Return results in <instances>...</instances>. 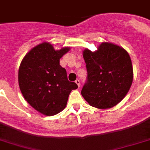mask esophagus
Returning <instances> with one entry per match:
<instances>
[{"mask_svg": "<svg viewBox=\"0 0 150 150\" xmlns=\"http://www.w3.org/2000/svg\"><path fill=\"white\" fill-rule=\"evenodd\" d=\"M75 83H76L77 84L78 87H80V80H76Z\"/></svg>", "mask_w": 150, "mask_h": 150, "instance_id": "obj_1", "label": "esophagus"}]
</instances>
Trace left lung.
<instances>
[{
  "label": "left lung",
  "instance_id": "left-lung-1",
  "mask_svg": "<svg viewBox=\"0 0 150 150\" xmlns=\"http://www.w3.org/2000/svg\"><path fill=\"white\" fill-rule=\"evenodd\" d=\"M83 56L88 74L81 91L85 100L99 109L118 104L130 90L134 78L127 52L113 43L102 42L95 52L86 48Z\"/></svg>",
  "mask_w": 150,
  "mask_h": 150
}]
</instances>
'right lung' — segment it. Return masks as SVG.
<instances>
[{"instance_id": "add662e5", "label": "right lung", "mask_w": 150, "mask_h": 150, "mask_svg": "<svg viewBox=\"0 0 150 150\" xmlns=\"http://www.w3.org/2000/svg\"><path fill=\"white\" fill-rule=\"evenodd\" d=\"M70 50V47L55 50L49 42H42L22 60L18 73L20 91L42 115L52 116L63 111L70 92L78 88L67 80L66 70L60 65V59Z\"/></svg>"}]
</instances>
